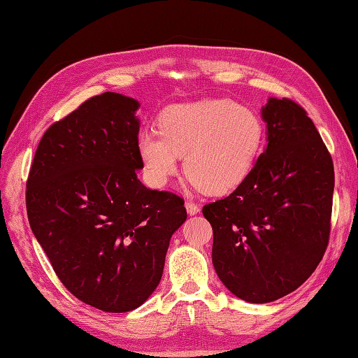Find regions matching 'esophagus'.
<instances>
[{"label": "esophagus", "instance_id": "obj_1", "mask_svg": "<svg viewBox=\"0 0 358 358\" xmlns=\"http://www.w3.org/2000/svg\"><path fill=\"white\" fill-rule=\"evenodd\" d=\"M185 206H186V210H187V214H189V215H195L196 212L200 210V206H199V204H196V203H195V201H192V200H186Z\"/></svg>", "mask_w": 358, "mask_h": 358}]
</instances>
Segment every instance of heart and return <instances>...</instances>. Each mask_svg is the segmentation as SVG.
<instances>
[{
	"label": "heart",
	"mask_w": 358,
	"mask_h": 358,
	"mask_svg": "<svg viewBox=\"0 0 358 358\" xmlns=\"http://www.w3.org/2000/svg\"><path fill=\"white\" fill-rule=\"evenodd\" d=\"M263 136V121L252 109L222 98L166 109L159 132H143L138 149L152 183L164 185L185 155V171L194 185L224 194L254 169Z\"/></svg>",
	"instance_id": "b5f03b06"
}]
</instances>
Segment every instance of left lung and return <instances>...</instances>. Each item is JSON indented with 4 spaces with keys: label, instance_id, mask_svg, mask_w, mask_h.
Returning a JSON list of instances; mask_svg holds the SVG:
<instances>
[{
    "label": "left lung",
    "instance_id": "8db88e82",
    "mask_svg": "<svg viewBox=\"0 0 358 358\" xmlns=\"http://www.w3.org/2000/svg\"><path fill=\"white\" fill-rule=\"evenodd\" d=\"M268 148L232 194L204 204L212 263L238 299L269 303L295 291L322 262L331 234L334 163L300 104L269 98Z\"/></svg>",
    "mask_w": 358,
    "mask_h": 358
}]
</instances>
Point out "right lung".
I'll return each mask as SVG.
<instances>
[{"mask_svg":"<svg viewBox=\"0 0 358 358\" xmlns=\"http://www.w3.org/2000/svg\"><path fill=\"white\" fill-rule=\"evenodd\" d=\"M138 106L115 92L89 98L44 132L27 178L29 224L53 271L104 313L149 299L187 217L181 196L136 178Z\"/></svg>","mask_w":358,"mask_h":358,"instance_id":"1","label":"right lung"}]
</instances>
